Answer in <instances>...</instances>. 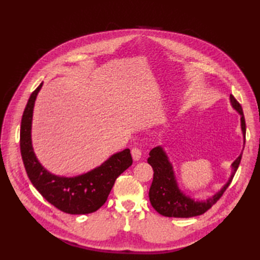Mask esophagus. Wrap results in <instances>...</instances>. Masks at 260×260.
<instances>
[{"label":"esophagus","instance_id":"obj_1","mask_svg":"<svg viewBox=\"0 0 260 260\" xmlns=\"http://www.w3.org/2000/svg\"><path fill=\"white\" fill-rule=\"evenodd\" d=\"M132 156H133L134 161H139L142 156V151L140 150L139 147H134L132 148Z\"/></svg>","mask_w":260,"mask_h":260}]
</instances>
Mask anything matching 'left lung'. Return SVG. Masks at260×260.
<instances>
[{
	"label": "left lung",
	"mask_w": 260,
	"mask_h": 260,
	"mask_svg": "<svg viewBox=\"0 0 260 260\" xmlns=\"http://www.w3.org/2000/svg\"><path fill=\"white\" fill-rule=\"evenodd\" d=\"M230 101L233 107L241 115V129L244 136H246V121L244 112H242L241 105L237 102V99L230 95ZM246 139V137H245ZM242 154L238 156V158L233 163V174L229 179L228 183L225 184L221 190H220L217 194H214L212 198L208 199L207 201H194L192 199L185 197L182 193L173 174L172 165L169 162L168 156L159 146L154 147L150 152V157H148L147 162L151 164L153 168L154 175H153V182L151 185L150 192H148V197H150V201L152 207L156 210V211L164 215V217H174V218H190L196 217V215H201L204 212L211 208L213 204L217 203L220 198L222 197L224 191L230 185L235 173L238 170V167L241 161Z\"/></svg>",
	"instance_id": "1"
}]
</instances>
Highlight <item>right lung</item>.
<instances>
[{
	"mask_svg": "<svg viewBox=\"0 0 260 260\" xmlns=\"http://www.w3.org/2000/svg\"><path fill=\"white\" fill-rule=\"evenodd\" d=\"M41 87L42 84L31 93L21 120L20 150L26 174L39 193L60 211L69 214L95 212L106 202L116 179L133 163L131 151L126 148L116 153L101 167L75 178L49 173L39 163L31 144L33 106Z\"/></svg>",
	"mask_w": 260,
	"mask_h": 260,
	"instance_id": "1",
	"label": "right lung"
}]
</instances>
